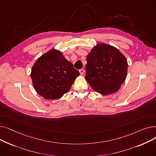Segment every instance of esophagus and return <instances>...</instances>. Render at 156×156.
Returning a JSON list of instances; mask_svg holds the SVG:
<instances>
[{
  "label": "esophagus",
  "instance_id": "1",
  "mask_svg": "<svg viewBox=\"0 0 156 156\" xmlns=\"http://www.w3.org/2000/svg\"><path fill=\"white\" fill-rule=\"evenodd\" d=\"M79 72H80V75H83V73H84V69H80L79 70Z\"/></svg>",
  "mask_w": 156,
  "mask_h": 156
}]
</instances>
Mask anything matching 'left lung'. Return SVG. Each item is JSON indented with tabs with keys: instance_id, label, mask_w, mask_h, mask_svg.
I'll return each instance as SVG.
<instances>
[{
	"instance_id": "1",
	"label": "left lung",
	"mask_w": 156,
	"mask_h": 156,
	"mask_svg": "<svg viewBox=\"0 0 156 156\" xmlns=\"http://www.w3.org/2000/svg\"><path fill=\"white\" fill-rule=\"evenodd\" d=\"M85 80L94 90L103 95L118 91L127 75L128 62L119 49L100 43L87 57Z\"/></svg>"
}]
</instances>
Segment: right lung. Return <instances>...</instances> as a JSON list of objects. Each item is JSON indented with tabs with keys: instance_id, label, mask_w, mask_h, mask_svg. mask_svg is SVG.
Masks as SVG:
<instances>
[{
	"instance_id": "add662e5",
	"label": "right lung",
	"mask_w": 156,
	"mask_h": 156,
	"mask_svg": "<svg viewBox=\"0 0 156 156\" xmlns=\"http://www.w3.org/2000/svg\"><path fill=\"white\" fill-rule=\"evenodd\" d=\"M30 75L35 91L45 99L55 100L69 90L80 73L60 51L52 48L37 59Z\"/></svg>"
}]
</instances>
